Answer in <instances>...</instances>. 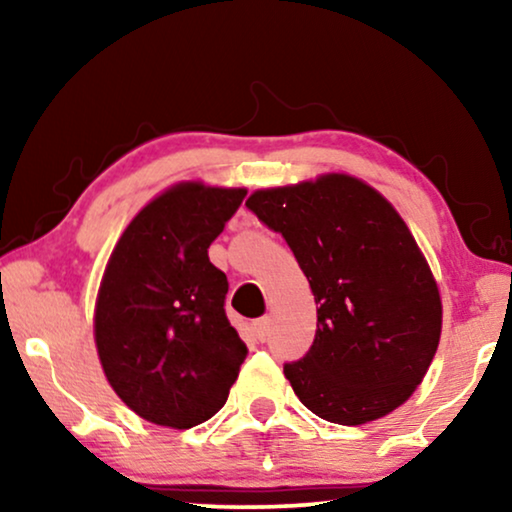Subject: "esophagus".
I'll list each match as a JSON object with an SVG mask.
<instances>
[{"label": "esophagus", "mask_w": 512, "mask_h": 512, "mask_svg": "<svg viewBox=\"0 0 512 512\" xmlns=\"http://www.w3.org/2000/svg\"><path fill=\"white\" fill-rule=\"evenodd\" d=\"M254 333L258 335V340H265L270 335V319L268 317H261V319H256L254 321Z\"/></svg>", "instance_id": "obj_1"}]
</instances>
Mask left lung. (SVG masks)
Returning a JSON list of instances; mask_svg holds the SVG:
<instances>
[{
  "label": "left lung",
  "instance_id": "left-lung-1",
  "mask_svg": "<svg viewBox=\"0 0 512 512\" xmlns=\"http://www.w3.org/2000/svg\"><path fill=\"white\" fill-rule=\"evenodd\" d=\"M247 207L284 237L319 305L312 347L284 363L300 403L356 426L408 401L438 349L443 307L396 209L347 174L256 191Z\"/></svg>",
  "mask_w": 512,
  "mask_h": 512
}]
</instances>
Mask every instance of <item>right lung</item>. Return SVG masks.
Masks as SVG:
<instances>
[{
    "label": "right lung",
    "mask_w": 512,
    "mask_h": 512,
    "mask_svg": "<svg viewBox=\"0 0 512 512\" xmlns=\"http://www.w3.org/2000/svg\"><path fill=\"white\" fill-rule=\"evenodd\" d=\"M244 195L170 188L132 219L104 270L97 354L121 401L153 424L191 429L214 417L247 356L223 307L228 279L207 254Z\"/></svg>",
    "instance_id": "add662e5"
}]
</instances>
